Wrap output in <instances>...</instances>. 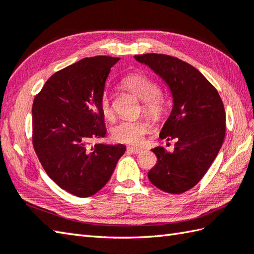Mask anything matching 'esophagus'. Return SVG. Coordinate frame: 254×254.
Returning <instances> with one entry per match:
<instances>
[{"mask_svg":"<svg viewBox=\"0 0 254 254\" xmlns=\"http://www.w3.org/2000/svg\"><path fill=\"white\" fill-rule=\"evenodd\" d=\"M127 149L129 152H131V154H140L142 151L141 148H137V147H128Z\"/></svg>","mask_w":254,"mask_h":254,"instance_id":"34e87169","label":"esophagus"}]
</instances>
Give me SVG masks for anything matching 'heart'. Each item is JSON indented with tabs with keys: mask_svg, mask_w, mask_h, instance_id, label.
I'll use <instances>...</instances> for the list:
<instances>
[{
	"mask_svg": "<svg viewBox=\"0 0 254 254\" xmlns=\"http://www.w3.org/2000/svg\"><path fill=\"white\" fill-rule=\"evenodd\" d=\"M123 84L142 100V109L147 115L154 119H160L164 116L166 111L165 100L159 95V87L154 79L145 74L135 73L128 75ZM99 108L105 118L113 117L112 99L107 92L100 96ZM148 129L149 124L145 119H124L112 128V137L118 142L138 145L143 140Z\"/></svg>",
	"mask_w": 254,
	"mask_h": 254,
	"instance_id": "1",
	"label": "heart"
}]
</instances>
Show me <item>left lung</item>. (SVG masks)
Listing matches in <instances>:
<instances>
[{
	"instance_id": "1",
	"label": "left lung",
	"mask_w": 254,
	"mask_h": 254,
	"mask_svg": "<svg viewBox=\"0 0 254 254\" xmlns=\"http://www.w3.org/2000/svg\"><path fill=\"white\" fill-rule=\"evenodd\" d=\"M135 60L164 79L172 96L171 113L159 137L175 140L174 151L152 149L158 160L148 178L165 192L183 193L201 180L222 146L223 103L209 80L186 62L161 54L136 55Z\"/></svg>"
}]
</instances>
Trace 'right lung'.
I'll use <instances>...</instances> for the list:
<instances>
[{"instance_id":"right-lung-1","label":"right lung","mask_w":254,"mask_h":254,"mask_svg":"<svg viewBox=\"0 0 254 254\" xmlns=\"http://www.w3.org/2000/svg\"><path fill=\"white\" fill-rule=\"evenodd\" d=\"M119 59L95 56L47 79L32 108L33 146L50 178L76 197H90L111 179L123 143L97 142L106 135L100 96Z\"/></svg>"}]
</instances>
